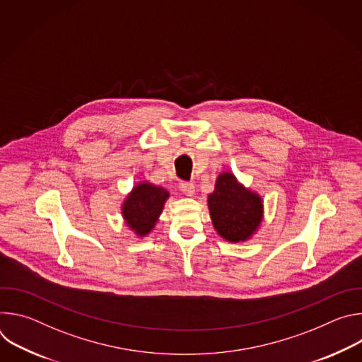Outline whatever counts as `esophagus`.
<instances>
[{"label": "esophagus", "instance_id": "esophagus-1", "mask_svg": "<svg viewBox=\"0 0 362 362\" xmlns=\"http://www.w3.org/2000/svg\"><path fill=\"white\" fill-rule=\"evenodd\" d=\"M179 189L185 193V194H187V196H193V193H194V185L192 183V182H180L179 183Z\"/></svg>", "mask_w": 362, "mask_h": 362}]
</instances>
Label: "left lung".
Returning a JSON list of instances; mask_svg holds the SVG:
<instances>
[{"instance_id":"1","label":"left lung","mask_w":362,"mask_h":362,"mask_svg":"<svg viewBox=\"0 0 362 362\" xmlns=\"http://www.w3.org/2000/svg\"><path fill=\"white\" fill-rule=\"evenodd\" d=\"M208 203L215 229L229 242L249 239L262 221L261 197L239 185L230 173L219 175Z\"/></svg>"}]
</instances>
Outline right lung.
Returning <instances> with one entry per match:
<instances>
[{
  "mask_svg": "<svg viewBox=\"0 0 362 362\" xmlns=\"http://www.w3.org/2000/svg\"><path fill=\"white\" fill-rule=\"evenodd\" d=\"M169 192L151 183L137 185L123 204V216L139 236L147 235L158 222Z\"/></svg>",
  "mask_w": 362,
  "mask_h": 362,
  "instance_id": "obj_1",
  "label": "right lung"
}]
</instances>
